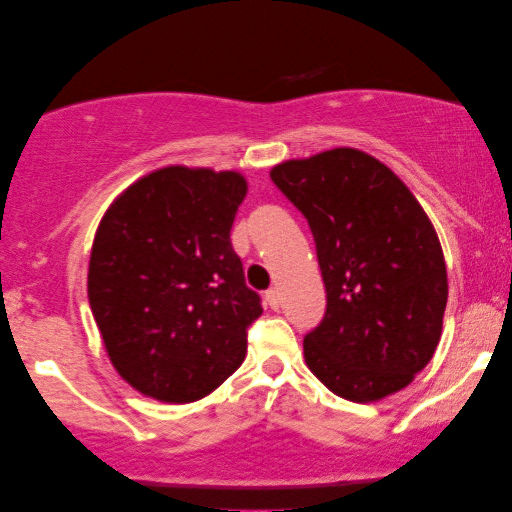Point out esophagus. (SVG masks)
Returning a JSON list of instances; mask_svg holds the SVG:
<instances>
[{"instance_id": "1", "label": "esophagus", "mask_w": 512, "mask_h": 512, "mask_svg": "<svg viewBox=\"0 0 512 512\" xmlns=\"http://www.w3.org/2000/svg\"><path fill=\"white\" fill-rule=\"evenodd\" d=\"M265 303L270 305V310H279V305H282V300H279V291L277 289L265 291Z\"/></svg>"}]
</instances>
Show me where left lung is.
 Listing matches in <instances>:
<instances>
[{"label":"left lung","mask_w":512,"mask_h":512,"mask_svg":"<svg viewBox=\"0 0 512 512\" xmlns=\"http://www.w3.org/2000/svg\"><path fill=\"white\" fill-rule=\"evenodd\" d=\"M275 186L310 223L326 314L305 363L335 396L373 403L415 380L436 352L447 270L436 228L410 188L366 151L284 160Z\"/></svg>","instance_id":"8db88e82"}]
</instances>
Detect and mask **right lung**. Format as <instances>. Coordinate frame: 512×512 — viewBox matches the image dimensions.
Masks as SVG:
<instances>
[{"mask_svg": "<svg viewBox=\"0 0 512 512\" xmlns=\"http://www.w3.org/2000/svg\"><path fill=\"white\" fill-rule=\"evenodd\" d=\"M244 195L240 172L167 165L104 212L88 300L111 366L139 394L193 403L242 366L263 314L230 244Z\"/></svg>", "mask_w": 512, "mask_h": 512, "instance_id": "1", "label": "right lung"}]
</instances>
